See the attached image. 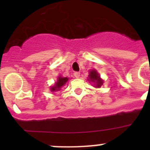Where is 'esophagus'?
Returning <instances> with one entry per match:
<instances>
[{
	"mask_svg": "<svg viewBox=\"0 0 150 150\" xmlns=\"http://www.w3.org/2000/svg\"><path fill=\"white\" fill-rule=\"evenodd\" d=\"M74 76H75V77L76 78H79L80 77V73L76 72L75 74H74Z\"/></svg>",
	"mask_w": 150,
	"mask_h": 150,
	"instance_id": "34e87169",
	"label": "esophagus"
}]
</instances>
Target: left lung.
I'll use <instances>...</instances> for the list:
<instances>
[{"label":"left lung","instance_id":"8db88e82","mask_svg":"<svg viewBox=\"0 0 150 150\" xmlns=\"http://www.w3.org/2000/svg\"><path fill=\"white\" fill-rule=\"evenodd\" d=\"M88 80L94 83V86L96 87V88H100L104 83L103 79H100L99 74H98L97 71H95V70H92V71H89Z\"/></svg>","mask_w":150,"mask_h":150}]
</instances>
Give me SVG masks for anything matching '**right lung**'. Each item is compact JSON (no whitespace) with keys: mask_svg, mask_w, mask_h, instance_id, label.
<instances>
[{"mask_svg":"<svg viewBox=\"0 0 150 150\" xmlns=\"http://www.w3.org/2000/svg\"><path fill=\"white\" fill-rule=\"evenodd\" d=\"M69 78L67 77H62V76H59L58 77V80H57L56 83H55L54 86L50 88L51 91H57L61 90L62 87L64 85H65L66 83L68 81Z\"/></svg>","mask_w":150,"mask_h":150,"instance_id":"obj_1","label":"right lung"}]
</instances>
